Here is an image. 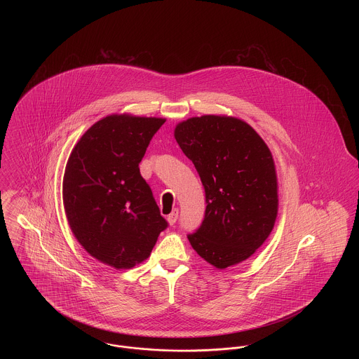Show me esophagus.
I'll list each match as a JSON object with an SVG mask.
<instances>
[{"instance_id":"34e87169","label":"esophagus","mask_w":359,"mask_h":359,"mask_svg":"<svg viewBox=\"0 0 359 359\" xmlns=\"http://www.w3.org/2000/svg\"><path fill=\"white\" fill-rule=\"evenodd\" d=\"M177 218H179V210L175 208L171 214L167 217V221H168V223H170L171 226H173V224L176 223V221H177Z\"/></svg>"}]
</instances>
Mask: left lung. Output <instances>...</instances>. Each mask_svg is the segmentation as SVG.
<instances>
[{"mask_svg": "<svg viewBox=\"0 0 359 359\" xmlns=\"http://www.w3.org/2000/svg\"><path fill=\"white\" fill-rule=\"evenodd\" d=\"M175 138L205 187V219L188 234L191 246L218 269L248 259L272 233L278 210L268 145L249 123L226 116L183 121Z\"/></svg>", "mask_w": 359, "mask_h": 359, "instance_id": "8db88e82", "label": "left lung"}]
</instances>
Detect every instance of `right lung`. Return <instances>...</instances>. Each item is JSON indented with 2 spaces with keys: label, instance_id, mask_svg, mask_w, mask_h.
<instances>
[{
  "label": "right lung",
  "instance_id": "obj_1",
  "mask_svg": "<svg viewBox=\"0 0 359 359\" xmlns=\"http://www.w3.org/2000/svg\"><path fill=\"white\" fill-rule=\"evenodd\" d=\"M156 117L111 114L95 122L74 147L63 177L69 227L90 256L116 269L147 259L168 223L138 164Z\"/></svg>",
  "mask_w": 359,
  "mask_h": 359
}]
</instances>
